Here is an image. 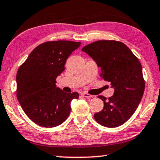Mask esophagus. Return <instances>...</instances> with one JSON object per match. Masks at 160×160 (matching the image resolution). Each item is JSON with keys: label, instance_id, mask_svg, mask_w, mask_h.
<instances>
[{"label": "esophagus", "instance_id": "esophagus-1", "mask_svg": "<svg viewBox=\"0 0 160 160\" xmlns=\"http://www.w3.org/2000/svg\"><path fill=\"white\" fill-rule=\"evenodd\" d=\"M81 95H82V96H83L84 98H90L93 97V96H92V95L88 94V93H87V92H82V93H81Z\"/></svg>", "mask_w": 160, "mask_h": 160}]
</instances>
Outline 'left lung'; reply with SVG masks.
Returning a JSON list of instances; mask_svg holds the SVG:
<instances>
[{
  "label": "left lung",
  "instance_id": "obj_1",
  "mask_svg": "<svg viewBox=\"0 0 160 160\" xmlns=\"http://www.w3.org/2000/svg\"><path fill=\"white\" fill-rule=\"evenodd\" d=\"M82 52L91 57L101 68V77L114 88L113 96L106 99L103 110L94 118L106 127H118L131 118L142 98L145 82L141 63L123 43L114 40H99L88 44Z\"/></svg>",
  "mask_w": 160,
  "mask_h": 160
}]
</instances>
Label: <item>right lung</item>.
I'll list each match as a JSON object with an SVG mask.
<instances>
[{"instance_id":"obj_1","label":"right lung","mask_w":160,"mask_h":160,"mask_svg":"<svg viewBox=\"0 0 160 160\" xmlns=\"http://www.w3.org/2000/svg\"><path fill=\"white\" fill-rule=\"evenodd\" d=\"M72 41L47 42L31 52L16 75V96L27 116L37 124L55 127L70 113L77 92L67 93L56 87V78L65 70L67 59L80 46Z\"/></svg>"}]
</instances>
